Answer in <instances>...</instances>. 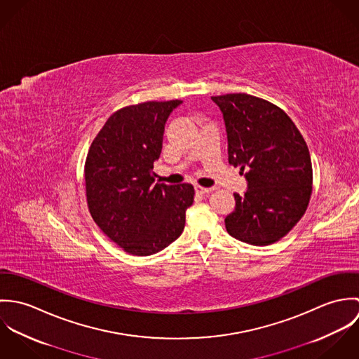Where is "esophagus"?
<instances>
[{"instance_id": "1", "label": "esophagus", "mask_w": 359, "mask_h": 359, "mask_svg": "<svg viewBox=\"0 0 359 359\" xmlns=\"http://www.w3.org/2000/svg\"><path fill=\"white\" fill-rule=\"evenodd\" d=\"M195 191H196V194H201V195H207V194L212 192V191H214V188H203V187H199V185H196V187H195Z\"/></svg>"}]
</instances>
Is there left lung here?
I'll use <instances>...</instances> for the list:
<instances>
[{
    "label": "left lung",
    "instance_id": "8db88e82",
    "mask_svg": "<svg viewBox=\"0 0 359 359\" xmlns=\"http://www.w3.org/2000/svg\"><path fill=\"white\" fill-rule=\"evenodd\" d=\"M222 111L228 160L248 180L245 195L233 194L226 215L231 236L253 246L278 242L300 221L312 192L307 144L276 104L248 94L211 97Z\"/></svg>",
    "mask_w": 359,
    "mask_h": 359
}]
</instances>
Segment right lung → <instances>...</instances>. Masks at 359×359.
I'll use <instances>...</instances> for the list:
<instances>
[{"label":"right lung","mask_w":359,"mask_h":359,"mask_svg":"<svg viewBox=\"0 0 359 359\" xmlns=\"http://www.w3.org/2000/svg\"><path fill=\"white\" fill-rule=\"evenodd\" d=\"M182 101L138 103L114 111L93 141L84 177L91 217L124 252L152 256L184 231L191 184H154L164 124Z\"/></svg>","instance_id":"obj_1"}]
</instances>
